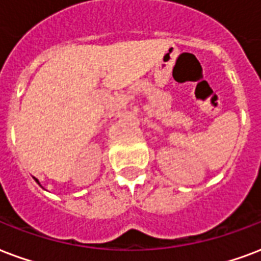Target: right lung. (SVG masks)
Returning <instances> with one entry per match:
<instances>
[{
	"instance_id": "right-lung-1",
	"label": "right lung",
	"mask_w": 261,
	"mask_h": 261,
	"mask_svg": "<svg viewBox=\"0 0 261 261\" xmlns=\"http://www.w3.org/2000/svg\"><path fill=\"white\" fill-rule=\"evenodd\" d=\"M34 179H35V182H38V184H39V180H38L37 178H34Z\"/></svg>"
}]
</instances>
